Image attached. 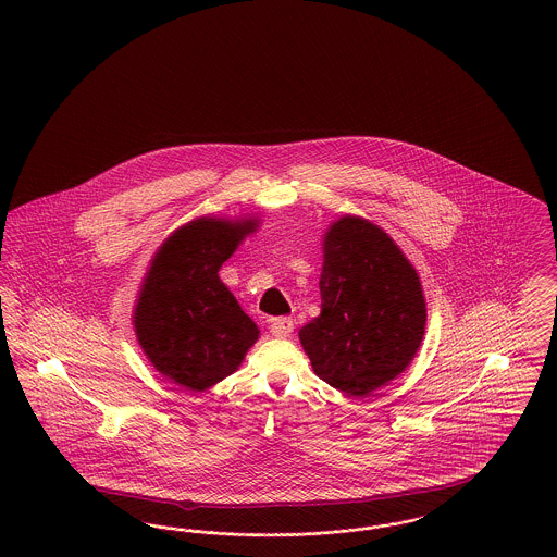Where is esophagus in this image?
<instances>
[{"label":"esophagus","mask_w":557,"mask_h":557,"mask_svg":"<svg viewBox=\"0 0 557 557\" xmlns=\"http://www.w3.org/2000/svg\"><path fill=\"white\" fill-rule=\"evenodd\" d=\"M269 332L275 336V338H288L292 332H294V321L290 318H275L269 325Z\"/></svg>","instance_id":"esophagus-1"}]
</instances>
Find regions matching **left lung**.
Masks as SVG:
<instances>
[{
    "mask_svg": "<svg viewBox=\"0 0 557 557\" xmlns=\"http://www.w3.org/2000/svg\"><path fill=\"white\" fill-rule=\"evenodd\" d=\"M319 292L321 313L298 338L323 382L368 397L411 363L424 338V292L382 227L352 214L330 225Z\"/></svg>",
    "mask_w": 557,
    "mask_h": 557,
    "instance_id": "left-lung-1",
    "label": "left lung"
}]
</instances>
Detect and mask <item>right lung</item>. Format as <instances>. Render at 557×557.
Instances as JSON below:
<instances>
[{
  "label": "right lung",
  "mask_w": 557,
  "mask_h": 557,
  "mask_svg": "<svg viewBox=\"0 0 557 557\" xmlns=\"http://www.w3.org/2000/svg\"><path fill=\"white\" fill-rule=\"evenodd\" d=\"M257 219L200 216L162 242L141 282L133 311L135 334L148 361L191 393L238 370L259 327L219 280Z\"/></svg>",
  "instance_id": "add662e5"
}]
</instances>
